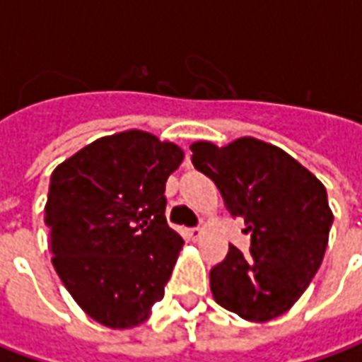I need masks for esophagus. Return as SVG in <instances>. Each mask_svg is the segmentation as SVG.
I'll use <instances>...</instances> for the list:
<instances>
[{"label":"esophagus","instance_id":"34e87169","mask_svg":"<svg viewBox=\"0 0 362 362\" xmlns=\"http://www.w3.org/2000/svg\"><path fill=\"white\" fill-rule=\"evenodd\" d=\"M188 235L192 240H199V238H202V235H204V230H202L199 227H194V228H189Z\"/></svg>","mask_w":362,"mask_h":362}]
</instances>
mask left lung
Returning <instances> with one entry per match:
<instances>
[{
  "label": "left lung",
  "instance_id": "obj_1",
  "mask_svg": "<svg viewBox=\"0 0 362 362\" xmlns=\"http://www.w3.org/2000/svg\"><path fill=\"white\" fill-rule=\"evenodd\" d=\"M192 163L219 188L233 217L252 236L250 254L228 246L209 272L215 303L264 324L300 298L318 272L334 213L324 184L272 143L238 137L225 147L189 145Z\"/></svg>",
  "mask_w": 362,
  "mask_h": 362
}]
</instances>
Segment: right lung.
<instances>
[{"label":"right lung","mask_w":362,"mask_h":362,"mask_svg":"<svg viewBox=\"0 0 362 362\" xmlns=\"http://www.w3.org/2000/svg\"><path fill=\"white\" fill-rule=\"evenodd\" d=\"M173 141L127 129L85 145L50 176L44 223L64 287L90 318L129 329L151 316L184 240L166 225Z\"/></svg>","instance_id":"obj_1"}]
</instances>
